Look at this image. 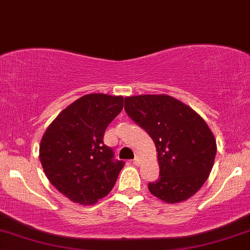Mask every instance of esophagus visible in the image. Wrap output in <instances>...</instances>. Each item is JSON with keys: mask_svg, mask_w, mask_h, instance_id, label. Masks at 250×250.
<instances>
[{"mask_svg": "<svg viewBox=\"0 0 250 250\" xmlns=\"http://www.w3.org/2000/svg\"><path fill=\"white\" fill-rule=\"evenodd\" d=\"M139 162H140V159L137 156V158L133 160V165H139Z\"/></svg>", "mask_w": 250, "mask_h": 250, "instance_id": "esophagus-1", "label": "esophagus"}]
</instances>
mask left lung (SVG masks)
I'll return each instance as SVG.
<instances>
[{
    "instance_id": "8db88e82",
    "label": "left lung",
    "mask_w": 250,
    "mask_h": 250,
    "mask_svg": "<svg viewBox=\"0 0 250 250\" xmlns=\"http://www.w3.org/2000/svg\"><path fill=\"white\" fill-rule=\"evenodd\" d=\"M125 111L155 144L160 177L148 190L168 204L189 199L213 167L217 143L195 110L168 95L125 97Z\"/></svg>"
}]
</instances>
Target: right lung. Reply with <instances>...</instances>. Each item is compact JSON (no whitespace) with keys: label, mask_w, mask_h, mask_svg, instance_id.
Here are the masks:
<instances>
[{"label":"right lung","mask_w":250,"mask_h":250,"mask_svg":"<svg viewBox=\"0 0 250 250\" xmlns=\"http://www.w3.org/2000/svg\"><path fill=\"white\" fill-rule=\"evenodd\" d=\"M124 97L89 94L61 111L46 128L39 159L58 191L82 205H92L112 190L124 162L104 145L107 125L119 115Z\"/></svg>","instance_id":"1"}]
</instances>
